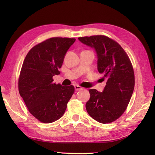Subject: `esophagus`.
Returning <instances> with one entry per match:
<instances>
[{
	"label": "esophagus",
	"instance_id": "obj_1",
	"mask_svg": "<svg viewBox=\"0 0 155 155\" xmlns=\"http://www.w3.org/2000/svg\"><path fill=\"white\" fill-rule=\"evenodd\" d=\"M74 88H75V91H77L83 89V88L81 87V86H79V85H76V86H74Z\"/></svg>",
	"mask_w": 155,
	"mask_h": 155
}]
</instances>
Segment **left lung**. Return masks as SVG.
<instances>
[{
  "mask_svg": "<svg viewBox=\"0 0 155 155\" xmlns=\"http://www.w3.org/2000/svg\"><path fill=\"white\" fill-rule=\"evenodd\" d=\"M83 44L93 47L97 54V67L107 80L103 93L90 89L86 109L90 116L103 124L118 119L126 110L134 87L132 63L117 42L107 36L94 35L78 38Z\"/></svg>",
  "mask_w": 155,
  "mask_h": 155,
  "instance_id": "obj_1",
  "label": "left lung"
}]
</instances>
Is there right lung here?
<instances>
[{
  "label": "right lung",
  "mask_w": 155,
  "mask_h": 155,
  "mask_svg": "<svg viewBox=\"0 0 155 155\" xmlns=\"http://www.w3.org/2000/svg\"><path fill=\"white\" fill-rule=\"evenodd\" d=\"M75 38L53 37L32 47L23 62L18 78V91L30 113L43 123H51L64 114L74 93L72 85L53 83L61 73L65 54Z\"/></svg>",
  "instance_id": "right-lung-1"
}]
</instances>
